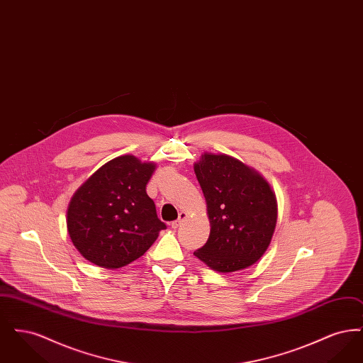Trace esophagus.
I'll list each match as a JSON object with an SVG mask.
<instances>
[{"label":"esophagus","mask_w":363,"mask_h":363,"mask_svg":"<svg viewBox=\"0 0 363 363\" xmlns=\"http://www.w3.org/2000/svg\"><path fill=\"white\" fill-rule=\"evenodd\" d=\"M186 216H188V213H186V212H179L178 219L172 222V227H173V228H178V227L181 225V223L184 222V219H186Z\"/></svg>","instance_id":"34e87169"}]
</instances>
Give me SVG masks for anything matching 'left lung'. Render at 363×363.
I'll return each instance as SVG.
<instances>
[{
    "label": "left lung",
    "mask_w": 363,
    "mask_h": 363,
    "mask_svg": "<svg viewBox=\"0 0 363 363\" xmlns=\"http://www.w3.org/2000/svg\"><path fill=\"white\" fill-rule=\"evenodd\" d=\"M193 167L211 225L207 243L193 255L222 274L252 267L275 233V191L259 172L225 154L204 152Z\"/></svg>",
    "instance_id": "obj_1"
}]
</instances>
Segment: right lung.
<instances>
[{
    "mask_svg": "<svg viewBox=\"0 0 363 363\" xmlns=\"http://www.w3.org/2000/svg\"><path fill=\"white\" fill-rule=\"evenodd\" d=\"M154 162L122 155L104 163L74 191L67 227L74 247L92 264L118 269L141 257L166 225L145 186Z\"/></svg>",
    "mask_w": 363,
    "mask_h": 363,
    "instance_id": "obj_1",
    "label": "right lung"
}]
</instances>
